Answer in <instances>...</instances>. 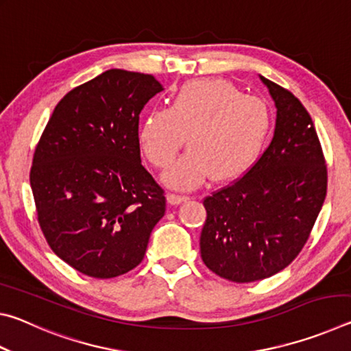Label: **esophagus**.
Wrapping results in <instances>:
<instances>
[{
  "instance_id": "obj_1",
  "label": "esophagus",
  "mask_w": 351,
  "mask_h": 351,
  "mask_svg": "<svg viewBox=\"0 0 351 351\" xmlns=\"http://www.w3.org/2000/svg\"><path fill=\"white\" fill-rule=\"evenodd\" d=\"M187 199H189L187 195L169 193V201H170V204H180V203H184V201H187Z\"/></svg>"
}]
</instances>
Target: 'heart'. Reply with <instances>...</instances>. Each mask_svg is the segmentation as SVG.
Returning a JSON list of instances; mask_svg holds the SVG:
<instances>
[{
	"label": "heart",
	"mask_w": 351,
	"mask_h": 351,
	"mask_svg": "<svg viewBox=\"0 0 351 351\" xmlns=\"http://www.w3.org/2000/svg\"><path fill=\"white\" fill-rule=\"evenodd\" d=\"M263 99L243 94L223 79L182 85L169 108L152 110L139 128V144L156 169L169 167L186 142L189 150L164 175L171 187L198 186L207 176L228 181L246 171L271 132Z\"/></svg>",
	"instance_id": "obj_1"
}]
</instances>
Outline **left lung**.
I'll return each instance as SVG.
<instances>
[{
  "mask_svg": "<svg viewBox=\"0 0 351 351\" xmlns=\"http://www.w3.org/2000/svg\"><path fill=\"white\" fill-rule=\"evenodd\" d=\"M261 80L277 106L274 138L245 175L203 199L201 258L235 283L263 280L291 265L310 239L328 186L310 112L293 93Z\"/></svg>",
  "mask_w": 351,
  "mask_h": 351,
  "instance_id": "left-lung-1",
  "label": "left lung"
}]
</instances>
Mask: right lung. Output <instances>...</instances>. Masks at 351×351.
<instances>
[{"instance_id":"1","label":"right lung","mask_w":351,"mask_h":351,"mask_svg":"<svg viewBox=\"0 0 351 351\" xmlns=\"http://www.w3.org/2000/svg\"><path fill=\"white\" fill-rule=\"evenodd\" d=\"M162 85L110 69L57 104L34 152L31 187L47 245L94 278L144 258L165 213V192L141 164L139 114Z\"/></svg>"}]
</instances>
